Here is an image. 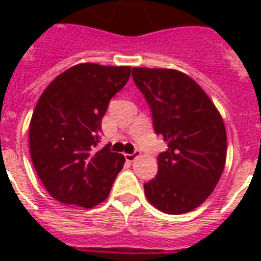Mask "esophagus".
<instances>
[{"mask_svg": "<svg viewBox=\"0 0 261 261\" xmlns=\"http://www.w3.org/2000/svg\"><path fill=\"white\" fill-rule=\"evenodd\" d=\"M140 155H141V152H140V151H134L133 153H125L124 156H125V159L128 161V162H134V161H136V159L138 158Z\"/></svg>", "mask_w": 261, "mask_h": 261, "instance_id": "34e87169", "label": "esophagus"}]
</instances>
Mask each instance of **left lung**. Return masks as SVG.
<instances>
[{
    "mask_svg": "<svg viewBox=\"0 0 261 261\" xmlns=\"http://www.w3.org/2000/svg\"><path fill=\"white\" fill-rule=\"evenodd\" d=\"M133 80L168 149L158 175L144 185L148 201L165 214H185L214 192L224 172L226 131L221 114L189 75L168 68H133Z\"/></svg>",
    "mask_w": 261,
    "mask_h": 261,
    "instance_id": "1",
    "label": "left lung"
}]
</instances>
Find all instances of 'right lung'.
Here are the masks:
<instances>
[{
	"instance_id": "1",
	"label": "right lung",
	"mask_w": 261,
	"mask_h": 261,
	"mask_svg": "<svg viewBox=\"0 0 261 261\" xmlns=\"http://www.w3.org/2000/svg\"><path fill=\"white\" fill-rule=\"evenodd\" d=\"M130 74L131 67L84 63L60 74L42 93L29 147L43 186L57 201L92 208L108 198L125 159L109 144L96 147L109 102Z\"/></svg>"
}]
</instances>
